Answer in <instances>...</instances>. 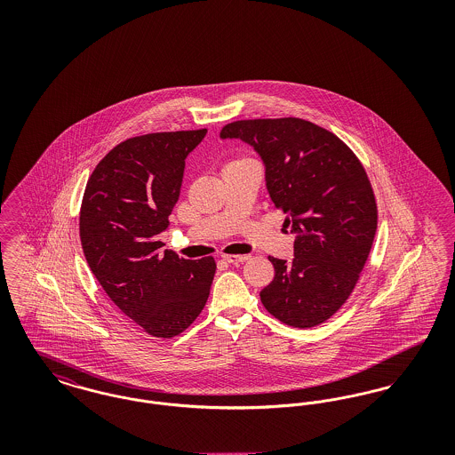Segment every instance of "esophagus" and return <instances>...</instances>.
<instances>
[{
	"label": "esophagus",
	"instance_id": "obj_1",
	"mask_svg": "<svg viewBox=\"0 0 455 455\" xmlns=\"http://www.w3.org/2000/svg\"><path fill=\"white\" fill-rule=\"evenodd\" d=\"M221 258H223V260L230 262V264H238V262H245L249 259V256H237V254H223Z\"/></svg>",
	"mask_w": 455,
	"mask_h": 455
}]
</instances>
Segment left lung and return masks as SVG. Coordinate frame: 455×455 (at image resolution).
I'll list each match as a JSON object with an SVG mask.
<instances>
[{
	"mask_svg": "<svg viewBox=\"0 0 455 455\" xmlns=\"http://www.w3.org/2000/svg\"><path fill=\"white\" fill-rule=\"evenodd\" d=\"M220 136L259 153L269 196L297 235L291 262L269 256L275 278L260 302L283 324H323L356 286L377 232L362 162L334 132L299 117L235 121Z\"/></svg>",
	"mask_w": 455,
	"mask_h": 455,
	"instance_id": "left-lung-1",
	"label": "left lung"
}]
</instances>
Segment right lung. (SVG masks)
<instances>
[{
	"label": "right lung",
	"mask_w": 455,
	"mask_h": 455,
	"mask_svg": "<svg viewBox=\"0 0 455 455\" xmlns=\"http://www.w3.org/2000/svg\"><path fill=\"white\" fill-rule=\"evenodd\" d=\"M208 130L134 136L97 164L80 210V238L108 299L155 338H173L204 308L213 258L191 260L158 240L180 195L188 155Z\"/></svg>",
	"instance_id": "add662e5"
}]
</instances>
